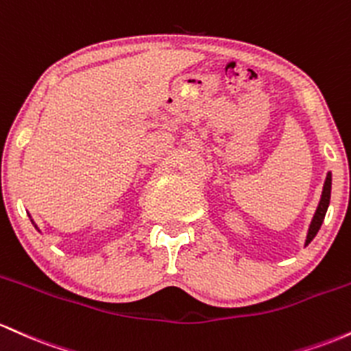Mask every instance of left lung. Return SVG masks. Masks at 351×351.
<instances>
[{
    "instance_id": "8db88e82",
    "label": "left lung",
    "mask_w": 351,
    "mask_h": 351,
    "mask_svg": "<svg viewBox=\"0 0 351 351\" xmlns=\"http://www.w3.org/2000/svg\"><path fill=\"white\" fill-rule=\"evenodd\" d=\"M330 194H332V174L328 172V174H326L325 184H324V192H322L320 204H318L317 210H315V215L312 219V223H310V227H308V234H306L305 245H308V243L312 242L315 235H317V232L320 230L322 223H324L326 208H328V204H330Z\"/></svg>"
}]
</instances>
